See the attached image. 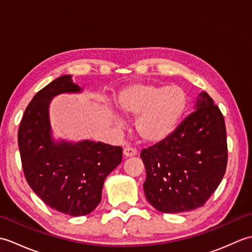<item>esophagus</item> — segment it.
<instances>
[{"mask_svg":"<svg viewBox=\"0 0 252 252\" xmlns=\"http://www.w3.org/2000/svg\"><path fill=\"white\" fill-rule=\"evenodd\" d=\"M136 154H137V151H136L135 148H132V147H126L125 149H123V156H125L126 158H129V157L135 156Z\"/></svg>","mask_w":252,"mask_h":252,"instance_id":"obj_1","label":"esophagus"}]
</instances>
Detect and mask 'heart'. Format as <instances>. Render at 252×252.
Returning <instances> with one entry per match:
<instances>
[{
  "label": "heart",
  "instance_id": "heart-1",
  "mask_svg": "<svg viewBox=\"0 0 252 252\" xmlns=\"http://www.w3.org/2000/svg\"><path fill=\"white\" fill-rule=\"evenodd\" d=\"M126 117H137L135 131L143 142L156 144L172 134L187 108V96L179 87L141 84L123 91L118 100ZM117 125H121L117 120Z\"/></svg>",
  "mask_w": 252,
  "mask_h": 252
}]
</instances>
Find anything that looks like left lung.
I'll return each instance as SVG.
<instances>
[{
    "instance_id": "8db88e82",
    "label": "left lung",
    "mask_w": 252,
    "mask_h": 252,
    "mask_svg": "<svg viewBox=\"0 0 252 252\" xmlns=\"http://www.w3.org/2000/svg\"><path fill=\"white\" fill-rule=\"evenodd\" d=\"M195 111L167 140L143 149L146 199L160 212L181 213L206 203L225 173V122L219 107L201 92Z\"/></svg>"
}]
</instances>
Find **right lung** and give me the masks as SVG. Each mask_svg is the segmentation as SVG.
<instances>
[{
  "mask_svg": "<svg viewBox=\"0 0 252 252\" xmlns=\"http://www.w3.org/2000/svg\"><path fill=\"white\" fill-rule=\"evenodd\" d=\"M72 76H62L39 91L27 106L18 130L23 170L29 186L47 206L71 217L98 206L107 176L121 163L122 148L89 140L55 141L50 104L63 93H80Z\"/></svg>",
  "mask_w": 252,
  "mask_h": 252,
  "instance_id": "right-lung-1",
  "label": "right lung"
}]
</instances>
